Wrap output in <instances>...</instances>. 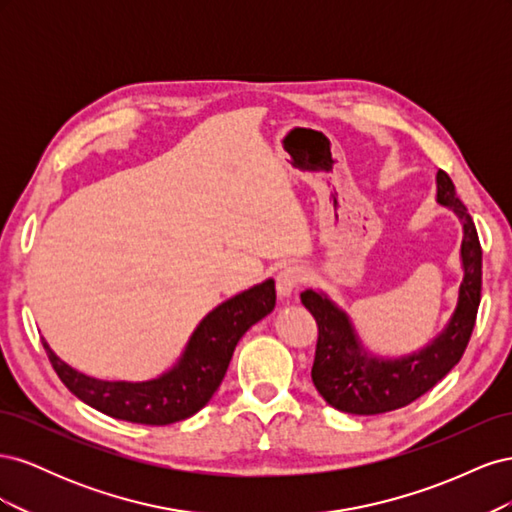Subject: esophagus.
<instances>
[{"label":"esophagus","instance_id":"34e87169","mask_svg":"<svg viewBox=\"0 0 512 512\" xmlns=\"http://www.w3.org/2000/svg\"><path fill=\"white\" fill-rule=\"evenodd\" d=\"M277 294L282 299L292 297V292L297 290L305 282V269L299 265H288L280 273H277Z\"/></svg>","mask_w":512,"mask_h":512}]
</instances>
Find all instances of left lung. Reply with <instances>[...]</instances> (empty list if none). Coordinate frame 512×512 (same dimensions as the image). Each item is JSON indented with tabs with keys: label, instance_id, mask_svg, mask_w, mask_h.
I'll use <instances>...</instances> for the list:
<instances>
[{
	"label": "left lung",
	"instance_id": "left-lung-1",
	"mask_svg": "<svg viewBox=\"0 0 512 512\" xmlns=\"http://www.w3.org/2000/svg\"><path fill=\"white\" fill-rule=\"evenodd\" d=\"M436 200L451 209L463 228L457 305L444 329L421 350L395 356L369 352L350 316L320 290H303L301 303L318 324L312 380L329 406L348 414H382L412 404L433 389L463 356L470 342L483 286V250L476 226L444 170L436 175Z\"/></svg>",
	"mask_w": 512,
	"mask_h": 512
}]
</instances>
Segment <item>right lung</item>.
I'll return each instance as SVG.
<instances>
[{"label": "right lung", "instance_id": "obj_1", "mask_svg": "<svg viewBox=\"0 0 512 512\" xmlns=\"http://www.w3.org/2000/svg\"><path fill=\"white\" fill-rule=\"evenodd\" d=\"M273 307L275 282L271 277L226 299L198 322L177 363L145 382L85 376L61 361L46 339L42 344L61 382L87 406L121 421L170 425L209 404L224 380L239 339L252 324L271 314Z\"/></svg>", "mask_w": 512, "mask_h": 512}]
</instances>
